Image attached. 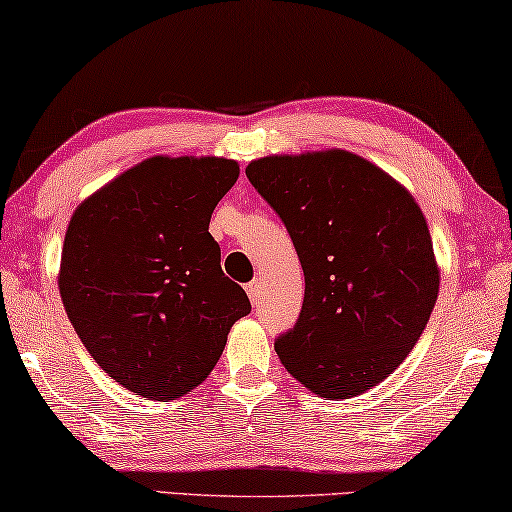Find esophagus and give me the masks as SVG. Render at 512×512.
Segmentation results:
<instances>
[{
    "mask_svg": "<svg viewBox=\"0 0 512 512\" xmlns=\"http://www.w3.org/2000/svg\"><path fill=\"white\" fill-rule=\"evenodd\" d=\"M247 295L251 304H258V297H261V279H254L251 283H247Z\"/></svg>",
    "mask_w": 512,
    "mask_h": 512,
    "instance_id": "obj_1",
    "label": "esophagus"
}]
</instances>
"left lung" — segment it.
Segmentation results:
<instances>
[{"instance_id":"obj_1","label":"left lung","mask_w":512,"mask_h":512,"mask_svg":"<svg viewBox=\"0 0 512 512\" xmlns=\"http://www.w3.org/2000/svg\"><path fill=\"white\" fill-rule=\"evenodd\" d=\"M249 183L286 224L304 304L274 350L322 398L380 384L419 341L439 293L426 217L398 180L348 151L267 155Z\"/></svg>"}]
</instances>
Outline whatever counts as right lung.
I'll return each mask as SVG.
<instances>
[{
  "mask_svg": "<svg viewBox=\"0 0 512 512\" xmlns=\"http://www.w3.org/2000/svg\"><path fill=\"white\" fill-rule=\"evenodd\" d=\"M238 176L226 157L155 155L70 217L59 270L68 320L102 371L141 398L199 387L251 311L208 233Z\"/></svg>",
  "mask_w": 512,
  "mask_h": 512,
  "instance_id": "add662e5",
  "label": "right lung"
}]
</instances>
